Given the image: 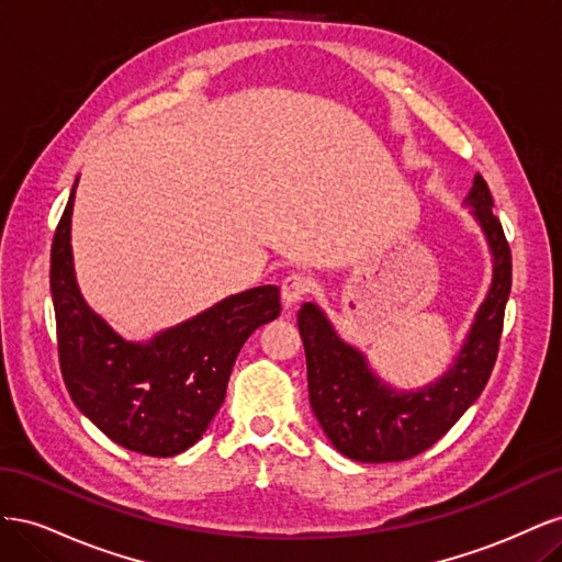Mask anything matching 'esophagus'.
I'll return each mask as SVG.
<instances>
[{"label":"esophagus","mask_w":562,"mask_h":562,"mask_svg":"<svg viewBox=\"0 0 562 562\" xmlns=\"http://www.w3.org/2000/svg\"><path fill=\"white\" fill-rule=\"evenodd\" d=\"M310 288H312L310 279H304V277H300V274L285 277L283 283H281V302H283V307H285V310L295 307V304H297L304 295L310 293Z\"/></svg>","instance_id":"obj_1"}]
</instances>
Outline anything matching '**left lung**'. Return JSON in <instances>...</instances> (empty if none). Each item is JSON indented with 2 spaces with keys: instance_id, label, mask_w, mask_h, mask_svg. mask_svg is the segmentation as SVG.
<instances>
[{
  "instance_id": "left-lung-1",
  "label": "left lung",
  "mask_w": 562,
  "mask_h": 562,
  "mask_svg": "<svg viewBox=\"0 0 562 562\" xmlns=\"http://www.w3.org/2000/svg\"><path fill=\"white\" fill-rule=\"evenodd\" d=\"M492 206L485 180L473 176L464 209L485 236L492 281L459 351L434 382L415 389L386 382L316 302H302L297 328L307 356L312 411L330 443L353 462H403L429 450L485 389L512 293V250Z\"/></svg>"
}]
</instances>
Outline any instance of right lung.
I'll return each mask as SVG.
<instances>
[{"mask_svg":"<svg viewBox=\"0 0 562 562\" xmlns=\"http://www.w3.org/2000/svg\"><path fill=\"white\" fill-rule=\"evenodd\" d=\"M77 182L50 248L65 386L116 446L149 457L180 454L196 443L223 405L246 339L281 314L279 288H248L149 339H126L79 291L72 255Z\"/></svg>","mask_w":562,"mask_h":562,"instance_id":"right-lung-1","label":"right lung"}]
</instances>
